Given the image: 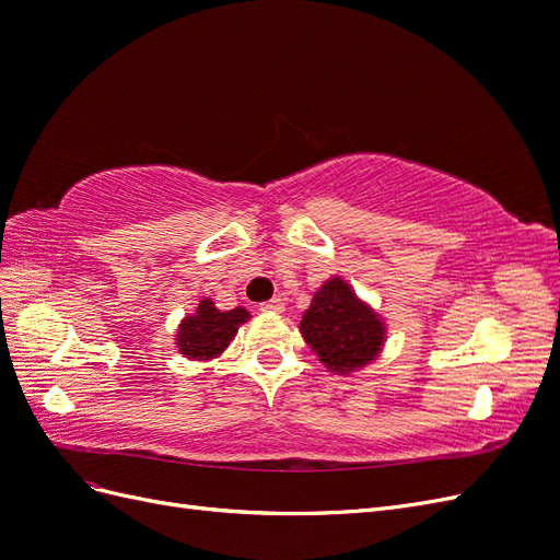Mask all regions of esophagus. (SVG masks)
I'll return each mask as SVG.
<instances>
[{"label":"esophagus","instance_id":"34e87169","mask_svg":"<svg viewBox=\"0 0 560 560\" xmlns=\"http://www.w3.org/2000/svg\"><path fill=\"white\" fill-rule=\"evenodd\" d=\"M264 313H282L284 311V299H280V296H273L270 301H266V303H261L259 306Z\"/></svg>","mask_w":560,"mask_h":560}]
</instances>
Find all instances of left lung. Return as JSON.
Instances as JSON below:
<instances>
[{"label": "left lung", "instance_id": "obj_1", "mask_svg": "<svg viewBox=\"0 0 560 560\" xmlns=\"http://www.w3.org/2000/svg\"><path fill=\"white\" fill-rule=\"evenodd\" d=\"M299 331L336 376L354 374L378 360L387 338L385 319L341 276L319 284L311 306L303 311Z\"/></svg>", "mask_w": 560, "mask_h": 560}]
</instances>
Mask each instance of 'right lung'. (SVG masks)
<instances>
[{"mask_svg":"<svg viewBox=\"0 0 560 560\" xmlns=\"http://www.w3.org/2000/svg\"><path fill=\"white\" fill-rule=\"evenodd\" d=\"M252 315L245 308L219 311L212 299H200L198 308L186 315L175 334V346L179 354L194 362H210L222 354Z\"/></svg>","mask_w":560,"mask_h":560,"instance_id":"right-lung-1","label":"right lung"}]
</instances>
